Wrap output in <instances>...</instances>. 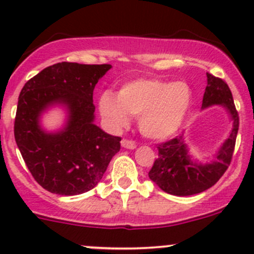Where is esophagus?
I'll list each match as a JSON object with an SVG mask.
<instances>
[{
	"label": "esophagus",
	"mask_w": 254,
	"mask_h": 254,
	"mask_svg": "<svg viewBox=\"0 0 254 254\" xmlns=\"http://www.w3.org/2000/svg\"><path fill=\"white\" fill-rule=\"evenodd\" d=\"M122 146L124 148H130V150H132V148L136 147V142L132 141V140H129V139H123Z\"/></svg>",
	"instance_id": "34e87169"
}]
</instances>
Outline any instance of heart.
Here are the masks:
<instances>
[{
	"mask_svg": "<svg viewBox=\"0 0 254 254\" xmlns=\"http://www.w3.org/2000/svg\"><path fill=\"white\" fill-rule=\"evenodd\" d=\"M190 101L191 91L186 82L139 78L123 84L118 97L104 92L99 98V111L113 129L125 127L130 115H139L142 134L158 140L179 129Z\"/></svg>",
	"mask_w": 254,
	"mask_h": 254,
	"instance_id": "b5f03b06",
	"label": "heart"
}]
</instances>
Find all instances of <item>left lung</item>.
Instances as JSON below:
<instances>
[{
    "mask_svg": "<svg viewBox=\"0 0 254 254\" xmlns=\"http://www.w3.org/2000/svg\"><path fill=\"white\" fill-rule=\"evenodd\" d=\"M206 76L207 86L203 97V108L212 104L226 107L234 120V127L229 139L220 148L216 161L211 165L201 166L191 162L181 135L158 143V157L153 162L148 177L163 191L172 195H193L211 188L226 172L234 156L240 117L232 93L224 79L211 73H206Z\"/></svg>",
    "mask_w": 254,
    "mask_h": 254,
    "instance_id": "left-lung-1",
    "label": "left lung"
}]
</instances>
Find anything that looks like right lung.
<instances>
[{"label": "right lung", "instance_id": "add662e5", "mask_svg": "<svg viewBox=\"0 0 254 254\" xmlns=\"http://www.w3.org/2000/svg\"><path fill=\"white\" fill-rule=\"evenodd\" d=\"M111 67L64 61L40 71L20 91L14 139L33 178L45 190L59 195L91 190L120 150L122 137L93 124L94 87ZM54 103L66 104L70 118L65 130L47 134L37 118Z\"/></svg>", "mask_w": 254, "mask_h": 254}]
</instances>
